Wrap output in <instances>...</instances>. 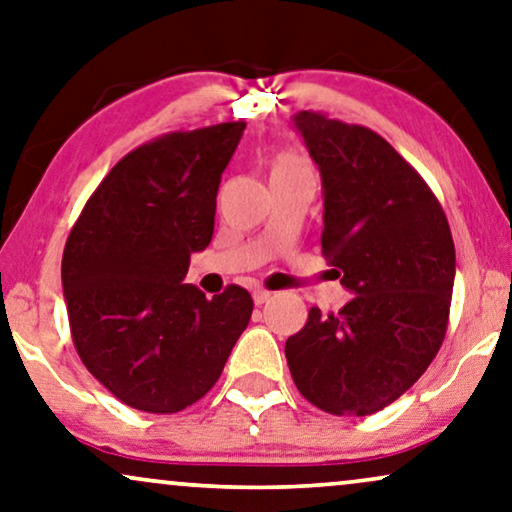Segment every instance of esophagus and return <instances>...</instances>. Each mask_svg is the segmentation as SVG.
Wrapping results in <instances>:
<instances>
[{
	"mask_svg": "<svg viewBox=\"0 0 512 512\" xmlns=\"http://www.w3.org/2000/svg\"><path fill=\"white\" fill-rule=\"evenodd\" d=\"M270 298H272L270 291H265V289H256V291H254V303H256V305H263V303H268Z\"/></svg>",
	"mask_w": 512,
	"mask_h": 512,
	"instance_id": "obj_1",
	"label": "esophagus"
}]
</instances>
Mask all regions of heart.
Returning <instances> with one entry per match:
<instances>
[{"label": "heart", "mask_w": 512, "mask_h": 512, "mask_svg": "<svg viewBox=\"0 0 512 512\" xmlns=\"http://www.w3.org/2000/svg\"><path fill=\"white\" fill-rule=\"evenodd\" d=\"M303 169H310V167L305 164L303 157H298L296 152H291V150L275 152L270 159V178L287 176V174H294V171H303Z\"/></svg>", "instance_id": "obj_1"}]
</instances>
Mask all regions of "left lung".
Returning a JSON list of instances; mask_svg holds the SVG:
<instances>
[{
	"mask_svg": "<svg viewBox=\"0 0 512 512\" xmlns=\"http://www.w3.org/2000/svg\"><path fill=\"white\" fill-rule=\"evenodd\" d=\"M324 185L322 254L353 298L310 308L284 355L305 400L334 416L393 404L435 360L449 324L456 251L442 204L376 131L294 117Z\"/></svg>",
	"mask_w": 512,
	"mask_h": 512,
	"instance_id": "left-lung-1",
	"label": "left lung"
}]
</instances>
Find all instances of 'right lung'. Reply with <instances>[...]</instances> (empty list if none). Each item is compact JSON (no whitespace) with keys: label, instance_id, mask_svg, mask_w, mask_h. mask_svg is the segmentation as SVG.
<instances>
[{"label":"right lung","instance_id":"add662e5","mask_svg":"<svg viewBox=\"0 0 512 512\" xmlns=\"http://www.w3.org/2000/svg\"><path fill=\"white\" fill-rule=\"evenodd\" d=\"M244 122L171 131L124 155L84 204L63 251L70 334L117 400L176 414L214 388L251 320L247 289L183 284L214 235L221 174Z\"/></svg>","mask_w":512,"mask_h":512}]
</instances>
